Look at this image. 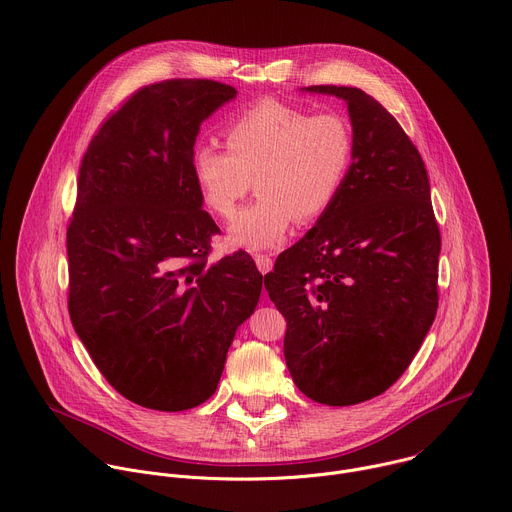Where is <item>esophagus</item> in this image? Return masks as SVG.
Here are the masks:
<instances>
[{
  "instance_id": "1",
  "label": "esophagus",
  "mask_w": 512,
  "mask_h": 512,
  "mask_svg": "<svg viewBox=\"0 0 512 512\" xmlns=\"http://www.w3.org/2000/svg\"><path fill=\"white\" fill-rule=\"evenodd\" d=\"M254 260H256V266H258V270L262 272V274H268L270 270H272V258L270 256H266V254H256L254 256Z\"/></svg>"
}]
</instances>
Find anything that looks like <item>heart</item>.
I'll return each mask as SVG.
<instances>
[{
	"mask_svg": "<svg viewBox=\"0 0 512 512\" xmlns=\"http://www.w3.org/2000/svg\"><path fill=\"white\" fill-rule=\"evenodd\" d=\"M226 151L197 145L191 175L208 212L232 218L254 177L258 199L228 226L234 248H274L296 218L313 222L339 197L351 161L353 133L337 113L313 115L302 107L266 98L230 119Z\"/></svg>",
	"mask_w": 512,
	"mask_h": 512,
	"instance_id": "b5f03b06",
	"label": "heart"
}]
</instances>
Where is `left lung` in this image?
Masks as SVG:
<instances>
[{
  "instance_id": "8db88e82",
  "label": "left lung",
  "mask_w": 512,
  "mask_h": 512,
  "mask_svg": "<svg viewBox=\"0 0 512 512\" xmlns=\"http://www.w3.org/2000/svg\"><path fill=\"white\" fill-rule=\"evenodd\" d=\"M347 102L353 161L333 206L264 276L286 319L292 381L325 405L391 387L438 311L440 230L422 155L379 102L353 86H309Z\"/></svg>"
}]
</instances>
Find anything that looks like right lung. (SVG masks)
<instances>
[{
  "mask_svg": "<svg viewBox=\"0 0 512 512\" xmlns=\"http://www.w3.org/2000/svg\"><path fill=\"white\" fill-rule=\"evenodd\" d=\"M236 94L216 80L149 84L100 127L80 165L68 313L98 371L149 410L183 412L214 395L262 292L246 252L208 262L220 228L189 163L201 123Z\"/></svg>",
  "mask_w": 512,
  "mask_h": 512,
  "instance_id": "right-lung-1",
  "label": "right lung"
}]
</instances>
